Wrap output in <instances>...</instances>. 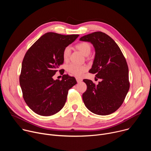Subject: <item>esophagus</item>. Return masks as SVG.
Returning <instances> with one entry per match:
<instances>
[{
	"instance_id": "obj_1",
	"label": "esophagus",
	"mask_w": 151,
	"mask_h": 151,
	"mask_svg": "<svg viewBox=\"0 0 151 151\" xmlns=\"http://www.w3.org/2000/svg\"><path fill=\"white\" fill-rule=\"evenodd\" d=\"M76 81H77L78 83L82 81V79H81V78H76Z\"/></svg>"
}]
</instances>
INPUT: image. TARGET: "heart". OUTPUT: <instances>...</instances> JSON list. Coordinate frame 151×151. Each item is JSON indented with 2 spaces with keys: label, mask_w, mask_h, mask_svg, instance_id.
<instances>
[{
  "label": "heart",
  "mask_w": 151,
  "mask_h": 151,
  "mask_svg": "<svg viewBox=\"0 0 151 151\" xmlns=\"http://www.w3.org/2000/svg\"><path fill=\"white\" fill-rule=\"evenodd\" d=\"M76 48L85 57H88L90 55L91 52V46L88 42H81L76 45ZM70 54V50L69 47L64 48L63 52V58L65 61H68L69 59ZM87 70V68L84 66H78L76 64H70L68 67V71L70 73L77 76H81L83 73Z\"/></svg>",
  "instance_id": "heart-1"
}]
</instances>
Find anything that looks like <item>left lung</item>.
<instances>
[{"label": "left lung", "instance_id": "1", "mask_svg": "<svg viewBox=\"0 0 151 151\" xmlns=\"http://www.w3.org/2000/svg\"><path fill=\"white\" fill-rule=\"evenodd\" d=\"M79 40L93 45L95 57L89 72L101 79L97 85L91 80H83L87 86L83 103L95 114L110 115L122 105L130 88L126 60L116 43L104 33L96 32Z\"/></svg>", "mask_w": 151, "mask_h": 151}]
</instances>
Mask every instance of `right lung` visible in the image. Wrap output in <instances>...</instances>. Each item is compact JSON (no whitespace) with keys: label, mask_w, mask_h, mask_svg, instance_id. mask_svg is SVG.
I'll return each instance as SVG.
<instances>
[{"label":"right lung","mask_w":151,"mask_h":151,"mask_svg":"<svg viewBox=\"0 0 151 151\" xmlns=\"http://www.w3.org/2000/svg\"><path fill=\"white\" fill-rule=\"evenodd\" d=\"M78 36L46 33L25 54L19 84L25 102L36 114L51 116L58 112L65 104L69 90L76 84L75 78L68 75H64L61 81L52 76L64 62L63 50Z\"/></svg>","instance_id":"right-lung-1"}]
</instances>
